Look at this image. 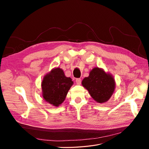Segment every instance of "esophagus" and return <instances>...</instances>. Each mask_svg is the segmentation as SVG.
<instances>
[{"label":"esophagus","instance_id":"34e87169","mask_svg":"<svg viewBox=\"0 0 149 149\" xmlns=\"http://www.w3.org/2000/svg\"><path fill=\"white\" fill-rule=\"evenodd\" d=\"M81 79L80 78L76 79V83L78 85H79L81 84Z\"/></svg>","mask_w":149,"mask_h":149}]
</instances>
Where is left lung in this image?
Wrapping results in <instances>:
<instances>
[{"label":"left lung","instance_id":"8db88e82","mask_svg":"<svg viewBox=\"0 0 149 149\" xmlns=\"http://www.w3.org/2000/svg\"><path fill=\"white\" fill-rule=\"evenodd\" d=\"M81 83L93 100L101 104L109 100L116 88L113 76L98 67L91 70L89 76L83 79Z\"/></svg>","mask_w":149,"mask_h":149}]
</instances>
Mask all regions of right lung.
Instances as JSON below:
<instances>
[{"label":"right lung","mask_w":149,"mask_h":149,"mask_svg":"<svg viewBox=\"0 0 149 149\" xmlns=\"http://www.w3.org/2000/svg\"><path fill=\"white\" fill-rule=\"evenodd\" d=\"M73 84L71 78L66 77L61 68L59 67L53 68L45 75L42 82L44 100L53 106H59L65 101Z\"/></svg>","instance_id":"1"}]
</instances>
